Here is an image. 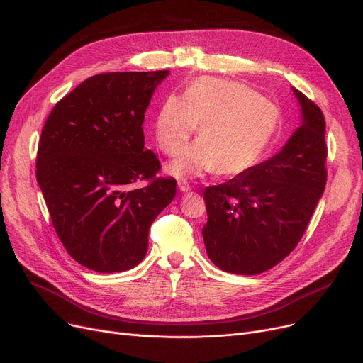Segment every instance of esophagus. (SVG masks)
I'll use <instances>...</instances> for the list:
<instances>
[{
  "instance_id": "34e87169",
  "label": "esophagus",
  "mask_w": 363,
  "mask_h": 363,
  "mask_svg": "<svg viewBox=\"0 0 363 363\" xmlns=\"http://www.w3.org/2000/svg\"><path fill=\"white\" fill-rule=\"evenodd\" d=\"M178 188H179V190H181L182 193H188V191H191V185L188 184L186 181H184V179L178 181Z\"/></svg>"
}]
</instances>
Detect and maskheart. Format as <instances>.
<instances>
[{"label": "heart", "mask_w": 363, "mask_h": 363, "mask_svg": "<svg viewBox=\"0 0 363 363\" xmlns=\"http://www.w3.org/2000/svg\"><path fill=\"white\" fill-rule=\"evenodd\" d=\"M279 123L274 104L245 84L212 77L197 78L182 94L169 96L155 117V140L177 155L199 128L197 143L169 166L178 178L208 172L238 177L254 169L269 150Z\"/></svg>", "instance_id": "b5f03b06"}]
</instances>
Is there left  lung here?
<instances>
[{
  "instance_id": "obj_1",
  "label": "left lung",
  "mask_w": 363,
  "mask_h": 363,
  "mask_svg": "<svg viewBox=\"0 0 363 363\" xmlns=\"http://www.w3.org/2000/svg\"><path fill=\"white\" fill-rule=\"evenodd\" d=\"M303 124L283 150L235 178L204 190L203 240L211 261L234 274H259L301 240L323 194L328 170L322 109L292 89Z\"/></svg>"
}]
</instances>
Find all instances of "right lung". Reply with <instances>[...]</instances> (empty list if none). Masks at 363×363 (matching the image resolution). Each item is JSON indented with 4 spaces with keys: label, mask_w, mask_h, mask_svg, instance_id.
Here are the masks:
<instances>
[{
    "label": "right lung",
    "mask_w": 363,
    "mask_h": 363,
    "mask_svg": "<svg viewBox=\"0 0 363 363\" xmlns=\"http://www.w3.org/2000/svg\"><path fill=\"white\" fill-rule=\"evenodd\" d=\"M169 71L93 75L47 117L37 151V181L68 254L93 272L133 269L148 249L154 219L177 193L157 177L144 150L143 123L155 86ZM144 187L130 186L136 182Z\"/></svg>",
    "instance_id": "1"
}]
</instances>
